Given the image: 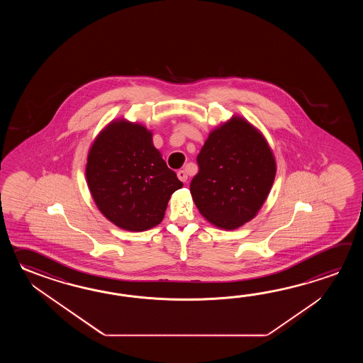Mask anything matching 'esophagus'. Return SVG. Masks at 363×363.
<instances>
[{
	"instance_id": "34e87169",
	"label": "esophagus",
	"mask_w": 363,
	"mask_h": 363,
	"mask_svg": "<svg viewBox=\"0 0 363 363\" xmlns=\"http://www.w3.org/2000/svg\"><path fill=\"white\" fill-rule=\"evenodd\" d=\"M177 175H178L179 180L183 182V183H185V182L188 180V175H186V172H185L184 170H179L178 172H177Z\"/></svg>"
}]
</instances>
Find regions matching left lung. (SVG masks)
<instances>
[{"label": "left lung", "instance_id": "8db88e82", "mask_svg": "<svg viewBox=\"0 0 363 363\" xmlns=\"http://www.w3.org/2000/svg\"><path fill=\"white\" fill-rule=\"evenodd\" d=\"M197 163L200 170L191 182L193 201L201 216L228 231L258 214L277 174L267 140L240 116L208 133Z\"/></svg>", "mask_w": 363, "mask_h": 363}]
</instances>
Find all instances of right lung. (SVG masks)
Returning a JSON list of instances; mask_svg holds the SVG:
<instances>
[{"instance_id": "1", "label": "right lung", "mask_w": 363, "mask_h": 363, "mask_svg": "<svg viewBox=\"0 0 363 363\" xmlns=\"http://www.w3.org/2000/svg\"><path fill=\"white\" fill-rule=\"evenodd\" d=\"M85 177L101 214L132 232L161 223L171 194L183 186L155 147L152 131L124 118L111 121L93 140Z\"/></svg>"}]
</instances>
